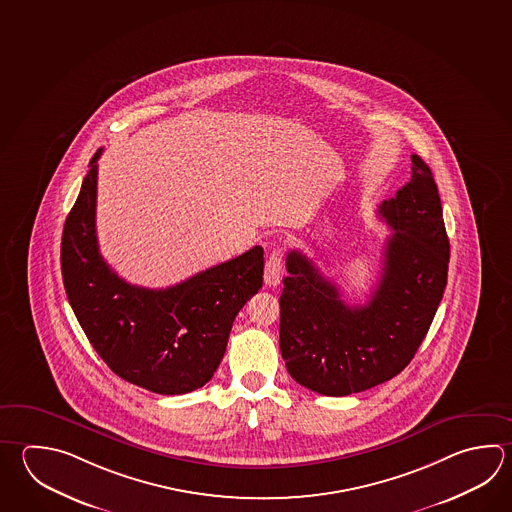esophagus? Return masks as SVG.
<instances>
[{"mask_svg": "<svg viewBox=\"0 0 512 512\" xmlns=\"http://www.w3.org/2000/svg\"><path fill=\"white\" fill-rule=\"evenodd\" d=\"M282 271H284V264H282V251L273 250L266 261V268H264V282L266 286L275 288L279 286L280 279H282Z\"/></svg>", "mask_w": 512, "mask_h": 512, "instance_id": "obj_1", "label": "esophagus"}]
</instances>
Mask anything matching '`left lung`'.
I'll use <instances>...</instances> for the list:
<instances>
[{"label":"left lung","instance_id":"1","mask_svg":"<svg viewBox=\"0 0 512 512\" xmlns=\"http://www.w3.org/2000/svg\"><path fill=\"white\" fill-rule=\"evenodd\" d=\"M411 179L378 208L387 237L377 288L349 306L300 251L286 257L280 353L295 382L346 396L396 377L420 348L444 297L449 239L431 168L411 155Z\"/></svg>","mask_w":512,"mask_h":512}]
</instances>
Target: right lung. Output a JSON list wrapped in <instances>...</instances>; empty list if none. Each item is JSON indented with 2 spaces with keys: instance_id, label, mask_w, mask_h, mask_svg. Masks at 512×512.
<instances>
[{
  "instance_id": "1",
  "label": "right lung",
  "mask_w": 512,
  "mask_h": 512,
  "mask_svg": "<svg viewBox=\"0 0 512 512\" xmlns=\"http://www.w3.org/2000/svg\"><path fill=\"white\" fill-rule=\"evenodd\" d=\"M88 164L61 239L68 302L117 377L159 395L203 387L221 364L233 320L262 288L264 250H251L164 290L128 284L99 253L97 159Z\"/></svg>"
}]
</instances>
